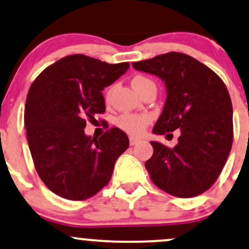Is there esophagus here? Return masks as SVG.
Here are the masks:
<instances>
[{"label":"esophagus","instance_id":"1","mask_svg":"<svg viewBox=\"0 0 249 249\" xmlns=\"http://www.w3.org/2000/svg\"><path fill=\"white\" fill-rule=\"evenodd\" d=\"M138 142H140L139 139H135V138H130V139H129L130 146H135V144L138 143Z\"/></svg>","mask_w":249,"mask_h":249}]
</instances>
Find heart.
I'll list each match as a JSON object with an SVG mask.
<instances>
[{
	"label": "heart",
	"mask_w": 249,
	"mask_h": 249,
	"mask_svg": "<svg viewBox=\"0 0 249 249\" xmlns=\"http://www.w3.org/2000/svg\"><path fill=\"white\" fill-rule=\"evenodd\" d=\"M152 82L147 77L142 76V75H136L135 77L132 80V83L134 88L138 90V93L141 90V88L143 87L147 83ZM110 97V89L107 90V93L105 94V100L106 101H109ZM152 122V116L149 114H134V113H124L122 115H120L116 119L115 124L122 132L129 134L132 136H140L144 133L148 124Z\"/></svg>",
	"instance_id": "b5f03b06"
}]
</instances>
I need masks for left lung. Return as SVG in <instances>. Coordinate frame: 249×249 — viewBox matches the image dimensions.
Wrapping results in <instances>:
<instances>
[{
    "instance_id": "obj_1",
    "label": "left lung",
    "mask_w": 249,
    "mask_h": 249,
    "mask_svg": "<svg viewBox=\"0 0 249 249\" xmlns=\"http://www.w3.org/2000/svg\"><path fill=\"white\" fill-rule=\"evenodd\" d=\"M133 67L166 83V105L153 133L168 136L181 130L174 148L150 142L154 153L146 161L150 180L173 196L202 194L219 178L233 143L227 87L216 72L183 53L158 55Z\"/></svg>"
}]
</instances>
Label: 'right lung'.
<instances>
[{"label":"right lung","instance_id":"right-lung-1","mask_svg":"<svg viewBox=\"0 0 249 249\" xmlns=\"http://www.w3.org/2000/svg\"><path fill=\"white\" fill-rule=\"evenodd\" d=\"M128 68V62L74 54L47 67L30 86L24 108L28 146L38 177L58 196H94L129 147L128 136L116 127L99 139L85 134L87 121L93 124L96 114L106 111L101 91Z\"/></svg>","mask_w":249,"mask_h":249}]
</instances>
